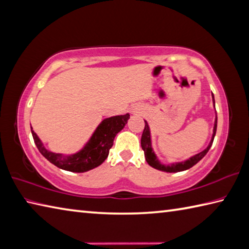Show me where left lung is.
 Wrapping results in <instances>:
<instances>
[{"label":"left lung","instance_id":"obj_1","mask_svg":"<svg viewBox=\"0 0 249 249\" xmlns=\"http://www.w3.org/2000/svg\"><path fill=\"white\" fill-rule=\"evenodd\" d=\"M217 121H218V118L215 117L213 139H212V141H210V143H209L207 148L204 149L203 152L198 153L197 155H195V156L191 157L190 159H187V160H185V161L172 163V165H168V166L161 165V163L158 161V159L156 158V156H155V154H154L153 149H152L151 133H149V128H148L147 123L145 121V126H144V130H143V133H142V138H141V146H142V149L144 151L145 159H146L147 163L149 166H152L153 168L157 169V170L165 171V172H180V171H184V170H187V169L192 168L194 165H196V163H197L200 160V159L205 156L206 154L208 153L209 148L212 147L213 139H214V135H215V131H217Z\"/></svg>","mask_w":249,"mask_h":249}]
</instances>
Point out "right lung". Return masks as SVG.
Returning a JSON list of instances; mask_svg holds the SVG:
<instances>
[{"mask_svg": "<svg viewBox=\"0 0 249 249\" xmlns=\"http://www.w3.org/2000/svg\"><path fill=\"white\" fill-rule=\"evenodd\" d=\"M129 118L130 115L125 114L103 120L82 151L67 157L48 151L32 128L31 133L39 152L50 162L67 171L86 172L100 166L105 160L109 154V149L114 145L115 137L124 129Z\"/></svg>", "mask_w": 249, "mask_h": 249, "instance_id": "right-lung-1", "label": "right lung"}]
</instances>
